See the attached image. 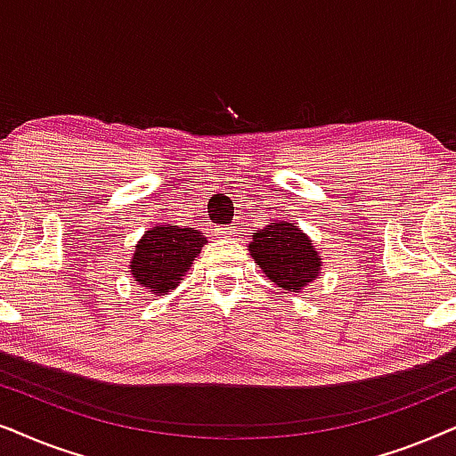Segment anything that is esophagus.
<instances>
[{
  "label": "esophagus",
  "instance_id": "34e87169",
  "mask_svg": "<svg viewBox=\"0 0 456 456\" xmlns=\"http://www.w3.org/2000/svg\"><path fill=\"white\" fill-rule=\"evenodd\" d=\"M216 235L223 240H233V238H238V229L232 227V224H224V227L216 229Z\"/></svg>",
  "mask_w": 456,
  "mask_h": 456
}]
</instances>
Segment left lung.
I'll return each instance as SVG.
<instances>
[{"label": "left lung", "instance_id": "8db88e82", "mask_svg": "<svg viewBox=\"0 0 456 456\" xmlns=\"http://www.w3.org/2000/svg\"><path fill=\"white\" fill-rule=\"evenodd\" d=\"M250 256L277 288L298 291L321 271V256L296 223L275 221L252 235Z\"/></svg>", "mask_w": 456, "mask_h": 456}]
</instances>
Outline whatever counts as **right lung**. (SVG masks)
<instances>
[{
	"label": "right lung",
	"mask_w": 456,
	"mask_h": 456,
	"mask_svg": "<svg viewBox=\"0 0 456 456\" xmlns=\"http://www.w3.org/2000/svg\"><path fill=\"white\" fill-rule=\"evenodd\" d=\"M204 244L206 238L198 229L156 224L137 241L129 265L131 275L151 294H167L183 281Z\"/></svg>",
	"instance_id": "right-lung-1"
}]
</instances>
